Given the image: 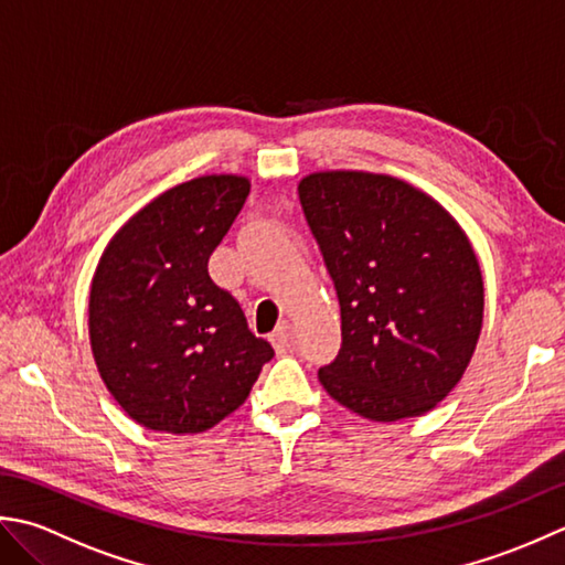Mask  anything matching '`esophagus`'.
Wrapping results in <instances>:
<instances>
[{"label":"esophagus","mask_w":565,"mask_h":565,"mask_svg":"<svg viewBox=\"0 0 565 565\" xmlns=\"http://www.w3.org/2000/svg\"><path fill=\"white\" fill-rule=\"evenodd\" d=\"M270 343H273L275 353H285L287 349H290V347H292V331H290V324H285V321H282V324L270 333Z\"/></svg>","instance_id":"esophagus-1"}]
</instances>
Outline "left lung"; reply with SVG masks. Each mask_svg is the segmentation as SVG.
Segmentation results:
<instances>
[{
	"label": "left lung",
	"mask_w": 565,
	"mask_h": 565,
	"mask_svg": "<svg viewBox=\"0 0 565 565\" xmlns=\"http://www.w3.org/2000/svg\"><path fill=\"white\" fill-rule=\"evenodd\" d=\"M297 192L341 307V349L319 367L321 385L373 422L434 409L482 327V275L463 228L390 175L315 172Z\"/></svg>",
	"instance_id": "left-lung-1"
}]
</instances>
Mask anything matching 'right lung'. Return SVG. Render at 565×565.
<instances>
[{"label":"right lung","instance_id":"1","mask_svg":"<svg viewBox=\"0 0 565 565\" xmlns=\"http://www.w3.org/2000/svg\"><path fill=\"white\" fill-rule=\"evenodd\" d=\"M248 192L236 175L182 182L102 253L89 290L92 353L111 397L146 429H212L244 405L275 355L206 268Z\"/></svg>","mask_w":565,"mask_h":565}]
</instances>
